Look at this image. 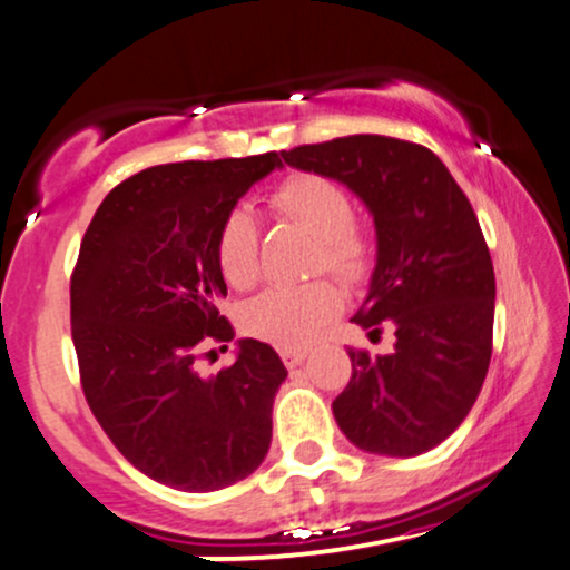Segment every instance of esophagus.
<instances>
[{"mask_svg": "<svg viewBox=\"0 0 570 570\" xmlns=\"http://www.w3.org/2000/svg\"><path fill=\"white\" fill-rule=\"evenodd\" d=\"M281 358H284L286 368H294V366H299V363L307 358V353L305 351H281Z\"/></svg>", "mask_w": 570, "mask_h": 570, "instance_id": "obj_1", "label": "esophagus"}]
</instances>
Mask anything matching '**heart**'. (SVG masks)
I'll return each instance as SVG.
<instances>
[{
    "mask_svg": "<svg viewBox=\"0 0 570 570\" xmlns=\"http://www.w3.org/2000/svg\"><path fill=\"white\" fill-rule=\"evenodd\" d=\"M278 215L294 219L318 238V271L345 281L366 276L372 265V238L353 223L347 190L321 175H292L271 194ZM215 255L223 278L233 289H252L259 278V228L252 209L233 207L217 228ZM342 311V292L334 281L305 286H271L242 311V328L271 345L303 347Z\"/></svg>",
    "mask_w": 570,
    "mask_h": 570,
    "instance_id": "obj_1",
    "label": "heart"
}]
</instances>
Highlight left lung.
Listing matches in <instances>:
<instances>
[{
	"label": "left lung",
	"mask_w": 570,
	"mask_h": 570,
	"mask_svg": "<svg viewBox=\"0 0 570 570\" xmlns=\"http://www.w3.org/2000/svg\"><path fill=\"white\" fill-rule=\"evenodd\" d=\"M289 167L332 177L372 212L376 265L353 324L395 328L387 355L347 351L353 376L332 411L347 441L382 456L443 443L481 393L491 361L497 281L468 196L430 148L351 135L281 150Z\"/></svg>",
	"instance_id": "8db88e82"
}]
</instances>
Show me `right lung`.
Returning <instances> with one entry per match:
<instances>
[{"instance_id": "right-lung-1", "label": "right lung", "mask_w": 570, "mask_h": 570, "mask_svg": "<svg viewBox=\"0 0 570 570\" xmlns=\"http://www.w3.org/2000/svg\"><path fill=\"white\" fill-rule=\"evenodd\" d=\"M278 167L271 150L142 169L102 198L81 242L71 337L85 397L127 462L177 491L244 481L271 449L273 397L286 380L278 353L238 340L223 372L202 376L196 361L233 340L217 311L228 294L219 223Z\"/></svg>"}]
</instances>
